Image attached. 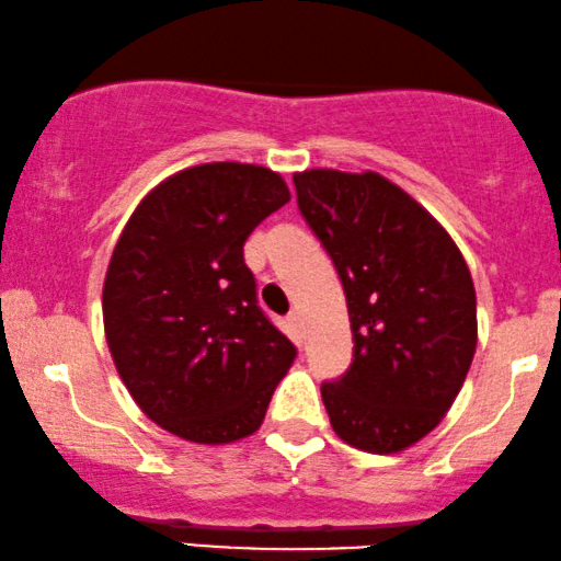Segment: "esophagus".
<instances>
[{
  "label": "esophagus",
  "instance_id": "34e87169",
  "mask_svg": "<svg viewBox=\"0 0 561 561\" xmlns=\"http://www.w3.org/2000/svg\"><path fill=\"white\" fill-rule=\"evenodd\" d=\"M288 325H291L296 333H301V328H305V318H301L299 309H294V312L288 314Z\"/></svg>",
  "mask_w": 561,
  "mask_h": 561
}]
</instances>
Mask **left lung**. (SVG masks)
Listing matches in <instances>:
<instances>
[{
	"label": "left lung",
	"instance_id": "8db88e82",
	"mask_svg": "<svg viewBox=\"0 0 561 561\" xmlns=\"http://www.w3.org/2000/svg\"><path fill=\"white\" fill-rule=\"evenodd\" d=\"M294 183L352 322V367L320 388L335 436L370 454L410 449L446 417L476 357L470 267L436 217L380 173L314 168Z\"/></svg>",
	"mask_w": 561,
	"mask_h": 561
}]
</instances>
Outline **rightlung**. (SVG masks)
<instances>
[{
	"mask_svg": "<svg viewBox=\"0 0 561 561\" xmlns=\"http://www.w3.org/2000/svg\"><path fill=\"white\" fill-rule=\"evenodd\" d=\"M291 199L275 170L207 162L138 202L102 291L117 375L151 423L191 444L252 436L296 348L256 307L249 233Z\"/></svg>",
	"mask_w": 561,
	"mask_h": 561,
	"instance_id": "right-lung-1",
	"label": "right lung"
}]
</instances>
